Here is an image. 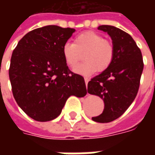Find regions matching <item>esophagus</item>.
Returning a JSON list of instances; mask_svg holds the SVG:
<instances>
[{"instance_id":"esophagus-1","label":"esophagus","mask_w":155,"mask_h":155,"mask_svg":"<svg viewBox=\"0 0 155 155\" xmlns=\"http://www.w3.org/2000/svg\"><path fill=\"white\" fill-rule=\"evenodd\" d=\"M84 81H85V85L87 86L88 82H89V79H88V78H84Z\"/></svg>"}]
</instances>
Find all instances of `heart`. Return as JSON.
<instances>
[{"label":"heart","mask_w":155,"mask_h":155,"mask_svg":"<svg viewBox=\"0 0 155 155\" xmlns=\"http://www.w3.org/2000/svg\"><path fill=\"white\" fill-rule=\"evenodd\" d=\"M84 54V62L74 69V72L89 76L98 71H105L114 60V45L100 34L86 31L78 35L74 43L66 42L62 47L64 61L69 67L74 68Z\"/></svg>","instance_id":"obj_1"}]
</instances>
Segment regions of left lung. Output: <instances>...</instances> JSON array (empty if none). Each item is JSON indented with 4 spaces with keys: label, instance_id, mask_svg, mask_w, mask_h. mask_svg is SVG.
Instances as JSON below:
<instances>
[{
    "label": "left lung",
    "instance_id": "left-lung-1",
    "mask_svg": "<svg viewBox=\"0 0 155 155\" xmlns=\"http://www.w3.org/2000/svg\"><path fill=\"white\" fill-rule=\"evenodd\" d=\"M107 32L113 41L114 60L101 74L88 83V93L101 97L104 103V110L92 120L99 123H109L126 111L136 97L143 72L142 53L131 35L112 25L98 27Z\"/></svg>",
    "mask_w": 155,
    "mask_h": 155
}]
</instances>
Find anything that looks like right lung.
<instances>
[{
	"label": "right lung",
	"instance_id": "obj_1",
	"mask_svg": "<svg viewBox=\"0 0 155 155\" xmlns=\"http://www.w3.org/2000/svg\"><path fill=\"white\" fill-rule=\"evenodd\" d=\"M74 31L58 25L35 29L13 51L9 69L13 96L36 121L54 120L71 95L84 97L87 93L83 76L70 71L62 54Z\"/></svg>",
	"mask_w": 155,
	"mask_h": 155
}]
</instances>
